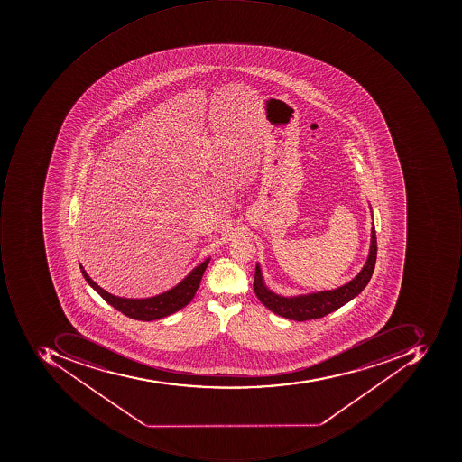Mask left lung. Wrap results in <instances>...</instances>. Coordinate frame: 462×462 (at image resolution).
I'll return each mask as SVG.
<instances>
[{"label":"left lung","mask_w":462,"mask_h":462,"mask_svg":"<svg viewBox=\"0 0 462 462\" xmlns=\"http://www.w3.org/2000/svg\"><path fill=\"white\" fill-rule=\"evenodd\" d=\"M369 208L372 212L371 204H369ZM376 254V232H374V224L372 222L371 245H369L365 265L362 266L359 273L348 283L333 290H322V291L297 294V296H282L278 292L272 291L266 286L263 269H261L260 263H256L254 291L258 300L276 315H281L287 319L299 320V322L318 319V318L336 311L344 304H347L348 301L356 299L362 290L365 289L366 284L371 281L372 273H374Z\"/></svg>","instance_id":"obj_1"}]
</instances>
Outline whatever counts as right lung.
Returning a JSON list of instances; mask_svg holds the SVG:
<instances>
[{
  "instance_id": "obj_1",
  "label": "right lung",
  "mask_w": 462,
  "mask_h": 462,
  "mask_svg": "<svg viewBox=\"0 0 462 462\" xmlns=\"http://www.w3.org/2000/svg\"><path fill=\"white\" fill-rule=\"evenodd\" d=\"M211 256L207 258L204 263L197 265L196 268L189 272L188 276L183 281L179 282L172 289L157 294V296L147 297V299H126V297L114 296L111 292L106 291L103 287L98 286L93 279L88 276V272L83 268L82 263H79L82 271L83 278L86 279L90 287H93L109 305L116 308L122 314L136 320L161 319V318L170 317L175 314L181 308L186 307L191 300L194 299L202 274L206 272Z\"/></svg>"
}]
</instances>
